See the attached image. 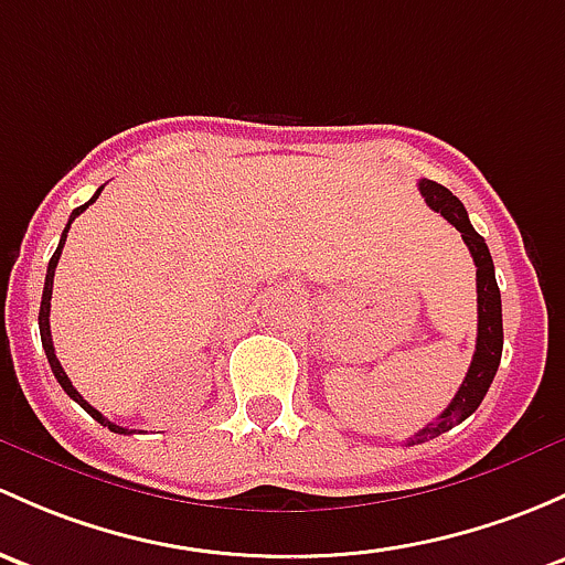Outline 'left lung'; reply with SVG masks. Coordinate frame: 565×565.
<instances>
[{
	"label": "left lung",
	"instance_id": "8db88e82",
	"mask_svg": "<svg viewBox=\"0 0 565 565\" xmlns=\"http://www.w3.org/2000/svg\"><path fill=\"white\" fill-rule=\"evenodd\" d=\"M419 192H423L425 203L436 213H441L449 224L462 235L468 252H471L473 265H477V302H479V330H477V352H473L471 367H468L466 379H462L460 390L452 397L441 417L436 423L425 425L423 430L414 433L408 438L412 444H425L430 438L441 436V433L452 430L462 419L471 417L484 401L487 390H490L492 379H495L498 365H501L503 352V319H501V289L495 281V265H492L490 248H487L484 237L471 227L468 222V211L462 207L460 200L449 192L447 186L436 181H419Z\"/></svg>",
	"mask_w": 565,
	"mask_h": 565
}]
</instances>
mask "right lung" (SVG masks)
I'll return each instance as SVG.
<instances>
[{
  "label": "right lung",
  "instance_id": "1",
  "mask_svg": "<svg viewBox=\"0 0 565 565\" xmlns=\"http://www.w3.org/2000/svg\"><path fill=\"white\" fill-rule=\"evenodd\" d=\"M99 192H103V186L97 189V194H94L92 200H88L86 205H81V207H75L73 211V216H70V222H67V227H64V233H62V241H58V246H56V252H53V257H51V263H47V273H45V289H43V302H40V338H43V349H45V354H47V362H51V371H53V376H56V382L62 384V390L67 392L70 397H73L75 403H78V406H83L86 408L88 414H92L94 419H97L99 425H105L108 427V430H113V433H129L127 427H121V425H113L108 417H103V414L97 412V408L92 406V403H86L83 401V395L78 390L73 387V382H70L67 379V373H64V367H62V362L56 360V352H53V338H51V322H47V317H51V295H53V273H56V265H58V257H62V248H64V241H67V233H70V224L75 222V216H81L83 211H86L88 205L94 203V200L99 198Z\"/></svg>",
  "mask_w": 565,
  "mask_h": 565
}]
</instances>
